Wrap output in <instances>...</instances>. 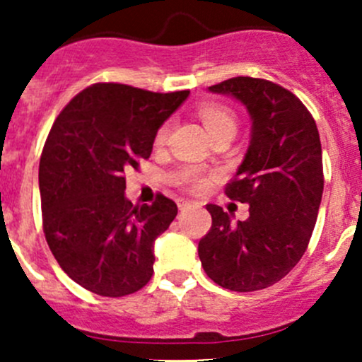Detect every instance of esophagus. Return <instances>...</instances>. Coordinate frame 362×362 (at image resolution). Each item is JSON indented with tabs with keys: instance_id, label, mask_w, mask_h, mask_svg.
<instances>
[{
	"instance_id": "obj_1",
	"label": "esophagus",
	"mask_w": 362,
	"mask_h": 362,
	"mask_svg": "<svg viewBox=\"0 0 362 362\" xmlns=\"http://www.w3.org/2000/svg\"><path fill=\"white\" fill-rule=\"evenodd\" d=\"M177 204H178V208H180V210H187V208L194 206V203L189 202V199H177Z\"/></svg>"
}]
</instances>
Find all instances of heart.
Masks as SVG:
<instances>
[{
	"mask_svg": "<svg viewBox=\"0 0 362 362\" xmlns=\"http://www.w3.org/2000/svg\"><path fill=\"white\" fill-rule=\"evenodd\" d=\"M198 112H199V117H202L204 127H206L208 133H210L211 136H215V134L228 129L235 131L236 127L235 113L229 110L228 107H224V105L204 103L199 107ZM168 131H170V124L168 122L160 124L158 133H156V144L158 145L164 144V140H166L168 136ZM180 182L184 185H187L189 189H192V191H199V189H203L204 184H206V178H203L198 170L189 168V170H185L184 173H182Z\"/></svg>",
	"mask_w": 362,
	"mask_h": 362,
	"instance_id": "b5f03b06",
	"label": "heart"
}]
</instances>
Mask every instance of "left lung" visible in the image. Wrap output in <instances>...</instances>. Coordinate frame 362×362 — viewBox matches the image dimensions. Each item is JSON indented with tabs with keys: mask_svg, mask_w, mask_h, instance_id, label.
Instances as JSON below:
<instances>
[{
	"mask_svg": "<svg viewBox=\"0 0 362 362\" xmlns=\"http://www.w3.org/2000/svg\"><path fill=\"white\" fill-rule=\"evenodd\" d=\"M231 94L252 119L250 145L226 196L249 203V218L233 224L217 204H206L211 228L198 254L221 287L252 293L282 280L299 262L315 228L324 191L322 147L312 113L291 90L252 76L208 87Z\"/></svg>",
	"mask_w": 362,
	"mask_h": 362,
	"instance_id": "8db88e82",
	"label": "left lung"
}]
</instances>
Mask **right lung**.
Masks as SVG:
<instances>
[{
  "instance_id": "obj_1",
  "label": "right lung",
  "mask_w": 362,
  "mask_h": 362,
  "mask_svg": "<svg viewBox=\"0 0 362 362\" xmlns=\"http://www.w3.org/2000/svg\"><path fill=\"white\" fill-rule=\"evenodd\" d=\"M187 96L100 82L57 115L40 158L43 233L83 289L120 298L152 279L154 242L178 208L163 194L133 206L124 196L126 171L151 158L159 126Z\"/></svg>"
}]
</instances>
